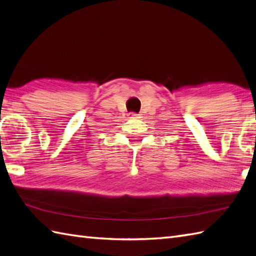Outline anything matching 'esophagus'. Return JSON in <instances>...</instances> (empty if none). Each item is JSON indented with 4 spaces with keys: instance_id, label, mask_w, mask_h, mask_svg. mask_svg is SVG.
Instances as JSON below:
<instances>
[{
    "instance_id": "34e87169",
    "label": "esophagus",
    "mask_w": 256,
    "mask_h": 256,
    "mask_svg": "<svg viewBox=\"0 0 256 256\" xmlns=\"http://www.w3.org/2000/svg\"><path fill=\"white\" fill-rule=\"evenodd\" d=\"M131 116H136V114H135V113H131Z\"/></svg>"
}]
</instances>
